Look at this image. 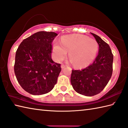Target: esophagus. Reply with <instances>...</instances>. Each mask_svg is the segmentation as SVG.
I'll list each match as a JSON object with an SVG mask.
<instances>
[{"instance_id":"esophagus-1","label":"esophagus","mask_w":128,"mask_h":128,"mask_svg":"<svg viewBox=\"0 0 128 128\" xmlns=\"http://www.w3.org/2000/svg\"><path fill=\"white\" fill-rule=\"evenodd\" d=\"M66 66H67L66 65H64V64H62L61 65V68H62V69H64V68H66Z\"/></svg>"}]
</instances>
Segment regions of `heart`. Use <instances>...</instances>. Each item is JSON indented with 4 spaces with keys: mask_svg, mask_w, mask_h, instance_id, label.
Listing matches in <instances>:
<instances>
[{
    "mask_svg": "<svg viewBox=\"0 0 128 128\" xmlns=\"http://www.w3.org/2000/svg\"><path fill=\"white\" fill-rule=\"evenodd\" d=\"M61 44L55 43L53 46V56L57 62L66 58L68 52L69 56L76 66L85 67L94 60L98 45L95 40L83 34H75L64 36Z\"/></svg>",
    "mask_w": 128,
    "mask_h": 128,
    "instance_id": "1",
    "label": "heart"
}]
</instances>
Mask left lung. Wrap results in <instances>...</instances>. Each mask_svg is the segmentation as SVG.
<instances>
[{"instance_id":"obj_1","label":"left lung","mask_w":128,"mask_h":128,"mask_svg":"<svg viewBox=\"0 0 128 128\" xmlns=\"http://www.w3.org/2000/svg\"><path fill=\"white\" fill-rule=\"evenodd\" d=\"M99 45L98 54L92 64L82 70H72L70 81L74 90L81 94H98L107 85L113 72V55L107 43L91 33Z\"/></svg>"}]
</instances>
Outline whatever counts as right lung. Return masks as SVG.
<instances>
[{"label": "right lung", "mask_w": 128, "mask_h": 128, "mask_svg": "<svg viewBox=\"0 0 128 128\" xmlns=\"http://www.w3.org/2000/svg\"><path fill=\"white\" fill-rule=\"evenodd\" d=\"M57 34L40 31L20 43L16 52L14 72L18 82L29 94L48 93L57 82L60 64L51 58L52 42Z\"/></svg>", "instance_id": "add662e5"}]
</instances>
